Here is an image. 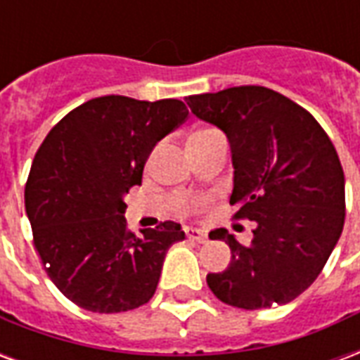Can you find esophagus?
Here are the masks:
<instances>
[{
    "mask_svg": "<svg viewBox=\"0 0 360 360\" xmlns=\"http://www.w3.org/2000/svg\"><path fill=\"white\" fill-rule=\"evenodd\" d=\"M187 237L191 241H196V243H206L208 241V233L204 231V229H196V227H187Z\"/></svg>",
    "mask_w": 360,
    "mask_h": 360,
    "instance_id": "esophagus-1",
    "label": "esophagus"
}]
</instances>
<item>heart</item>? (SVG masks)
Listing matches in <instances>:
<instances>
[{"mask_svg":"<svg viewBox=\"0 0 360 360\" xmlns=\"http://www.w3.org/2000/svg\"><path fill=\"white\" fill-rule=\"evenodd\" d=\"M196 133H202V131H196ZM193 134H195V133H193Z\"/></svg>","mask_w":360,"mask_h":360,"instance_id":"b5f03b06","label":"heart"}]
</instances>
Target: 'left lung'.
I'll return each mask as SVG.
<instances>
[{
    "label": "left lung",
    "instance_id": "1",
    "mask_svg": "<svg viewBox=\"0 0 360 360\" xmlns=\"http://www.w3.org/2000/svg\"><path fill=\"white\" fill-rule=\"evenodd\" d=\"M196 117L226 133L237 218L255 221L241 245L210 231L231 262L206 281L219 301L245 310L285 304L318 278L345 221V177L330 136L299 103L266 86L188 96Z\"/></svg>",
    "mask_w": 360,
    "mask_h": 360
}]
</instances>
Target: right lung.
I'll list each match as a JSON object with an SVG mask.
<instances>
[{
	"mask_svg": "<svg viewBox=\"0 0 360 360\" xmlns=\"http://www.w3.org/2000/svg\"><path fill=\"white\" fill-rule=\"evenodd\" d=\"M187 117L181 100L102 96L69 111L36 152L25 188L34 247L81 309L125 312L156 293L165 252L185 231L164 221L131 233L123 198L142 183L154 146Z\"/></svg>",
	"mask_w": 360,
	"mask_h": 360,
	"instance_id": "right-lung-1",
	"label": "right lung"
}]
</instances>
